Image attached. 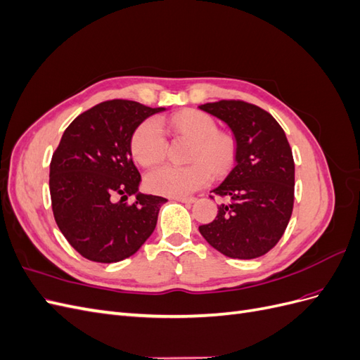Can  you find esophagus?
I'll return each mask as SVG.
<instances>
[{"mask_svg": "<svg viewBox=\"0 0 360 360\" xmlns=\"http://www.w3.org/2000/svg\"><path fill=\"white\" fill-rule=\"evenodd\" d=\"M172 200H176L179 202H184V204H192L195 202V198L193 197H174Z\"/></svg>", "mask_w": 360, "mask_h": 360, "instance_id": "34e87169", "label": "esophagus"}]
</instances>
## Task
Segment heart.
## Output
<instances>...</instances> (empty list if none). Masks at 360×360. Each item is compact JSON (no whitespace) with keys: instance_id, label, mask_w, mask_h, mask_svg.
Wrapping results in <instances>:
<instances>
[{"instance_id":"heart-1","label":"heart","mask_w":360,"mask_h":360,"mask_svg":"<svg viewBox=\"0 0 360 360\" xmlns=\"http://www.w3.org/2000/svg\"><path fill=\"white\" fill-rule=\"evenodd\" d=\"M176 132L193 141L188 167L162 165L150 171L146 177L147 188L159 195L186 197L209 184L213 171L224 174L231 168L236 158V141L231 135L217 132V123L201 111H184L171 118ZM168 139L160 120L148 118L132 135L130 150L144 167H153L167 155Z\"/></svg>"}]
</instances>
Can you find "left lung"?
I'll return each instance as SVG.
<instances>
[{
    "label": "left lung",
    "mask_w": 360,
    "mask_h": 360,
    "mask_svg": "<svg viewBox=\"0 0 360 360\" xmlns=\"http://www.w3.org/2000/svg\"><path fill=\"white\" fill-rule=\"evenodd\" d=\"M200 110L222 120L236 138V167L212 191L228 202L200 233L226 257L258 258L279 242L292 213L294 160L285 132L267 111L243 101Z\"/></svg>",
    "instance_id": "obj_1"
}]
</instances>
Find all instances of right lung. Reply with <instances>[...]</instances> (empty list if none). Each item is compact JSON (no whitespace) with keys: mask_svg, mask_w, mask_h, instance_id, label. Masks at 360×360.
Returning <instances> with one entry per match:
<instances>
[{"mask_svg":"<svg viewBox=\"0 0 360 360\" xmlns=\"http://www.w3.org/2000/svg\"><path fill=\"white\" fill-rule=\"evenodd\" d=\"M162 111L134 101H106L64 130L49 167L51 202L60 231L84 258L117 263L155 231L167 200L138 192L141 174L130 141L147 117ZM130 194L137 200L127 205ZM118 196L122 200L115 202Z\"/></svg>","mask_w":360,"mask_h":360,"instance_id":"add662e5","label":"right lung"}]
</instances>
